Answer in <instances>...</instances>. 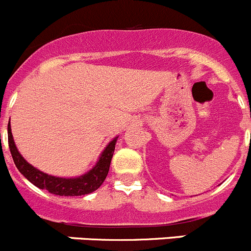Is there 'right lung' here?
I'll return each instance as SVG.
<instances>
[{
	"label": "right lung",
	"mask_w": 251,
	"mask_h": 251,
	"mask_svg": "<svg viewBox=\"0 0 251 251\" xmlns=\"http://www.w3.org/2000/svg\"><path fill=\"white\" fill-rule=\"evenodd\" d=\"M117 139L118 137L108 143L100 155L96 165L90 171L77 177H59L43 173L28 163L17 149L11 132V124H8V145L17 169L34 186L58 196H83L96 191L107 177Z\"/></svg>",
	"instance_id": "add662e5"
}]
</instances>
